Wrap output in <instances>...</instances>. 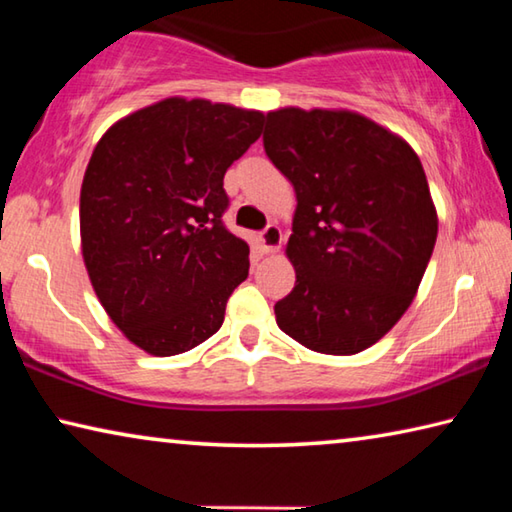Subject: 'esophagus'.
Segmentation results:
<instances>
[{
  "instance_id": "34e87169",
  "label": "esophagus",
  "mask_w": 512,
  "mask_h": 512,
  "mask_svg": "<svg viewBox=\"0 0 512 512\" xmlns=\"http://www.w3.org/2000/svg\"><path fill=\"white\" fill-rule=\"evenodd\" d=\"M259 244H262L266 253H275V250L282 244V230L277 228L275 223H268L266 228L259 232Z\"/></svg>"
}]
</instances>
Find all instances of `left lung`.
Returning <instances> with one entry per match:
<instances>
[{"instance_id":"left-lung-1","label":"left lung","mask_w":512,"mask_h":512,"mask_svg":"<svg viewBox=\"0 0 512 512\" xmlns=\"http://www.w3.org/2000/svg\"><path fill=\"white\" fill-rule=\"evenodd\" d=\"M264 151L298 198L296 287L275 302L277 325L314 352L370 348L409 309L436 246L420 158L366 117L300 108L268 112Z\"/></svg>"}]
</instances>
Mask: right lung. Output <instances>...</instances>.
<instances>
[{
    "mask_svg": "<svg viewBox=\"0 0 512 512\" xmlns=\"http://www.w3.org/2000/svg\"><path fill=\"white\" fill-rule=\"evenodd\" d=\"M262 124L255 110L167 99L117 121L94 149L83 259L112 323L142 350L171 357L223 325L250 268L248 244L223 223V176Z\"/></svg>",
    "mask_w": 512,
    "mask_h": 512,
    "instance_id": "obj_1",
    "label": "right lung"
}]
</instances>
